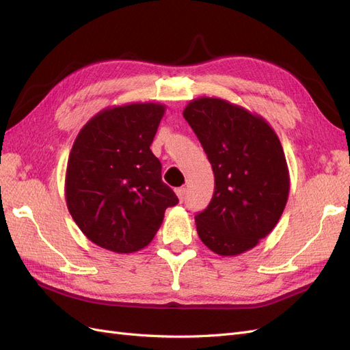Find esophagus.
Instances as JSON below:
<instances>
[{
    "label": "esophagus",
    "instance_id": "1",
    "mask_svg": "<svg viewBox=\"0 0 350 350\" xmlns=\"http://www.w3.org/2000/svg\"><path fill=\"white\" fill-rule=\"evenodd\" d=\"M175 193H176V196H178L179 201H184L185 194H187V189H185L184 187H181V188H176V189H175Z\"/></svg>",
    "mask_w": 350,
    "mask_h": 350
}]
</instances>
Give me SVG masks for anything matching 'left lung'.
Masks as SVG:
<instances>
[{
    "label": "left lung",
    "instance_id": "obj_1",
    "mask_svg": "<svg viewBox=\"0 0 350 350\" xmlns=\"http://www.w3.org/2000/svg\"><path fill=\"white\" fill-rule=\"evenodd\" d=\"M184 118L215 174L213 197L196 215L198 237L219 256H238L270 234L288 201L280 140L260 115L224 99H194Z\"/></svg>",
    "mask_w": 350,
    "mask_h": 350
}]
</instances>
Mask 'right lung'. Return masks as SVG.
<instances>
[{
  "mask_svg": "<svg viewBox=\"0 0 350 350\" xmlns=\"http://www.w3.org/2000/svg\"><path fill=\"white\" fill-rule=\"evenodd\" d=\"M163 113L161 103L103 109L72 144L67 207L83 234L105 250L130 254L149 245L165 210L178 204L150 150Z\"/></svg>",
  "mask_w": 350,
  "mask_h": 350,
  "instance_id": "right-lung-1",
  "label": "right lung"
}]
</instances>
